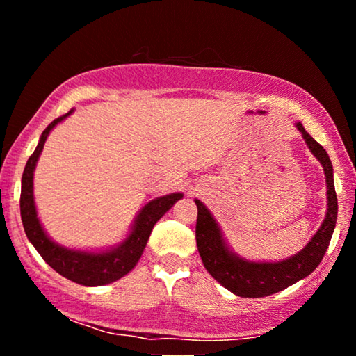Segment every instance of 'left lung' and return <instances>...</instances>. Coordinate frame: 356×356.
<instances>
[{"label": "left lung", "instance_id": "left-lung-1", "mask_svg": "<svg viewBox=\"0 0 356 356\" xmlns=\"http://www.w3.org/2000/svg\"><path fill=\"white\" fill-rule=\"evenodd\" d=\"M306 144L321 161L327 177L328 210L322 226L311 242L297 254L281 262H251L229 251L221 237V231L213 216L201 201L197 206L196 245L204 267L227 291L245 298L267 297L282 291L314 272L325 256L337 220V197L333 180V165L321 144L312 138L303 125L297 124Z\"/></svg>", "mask_w": 356, "mask_h": 356}]
</instances>
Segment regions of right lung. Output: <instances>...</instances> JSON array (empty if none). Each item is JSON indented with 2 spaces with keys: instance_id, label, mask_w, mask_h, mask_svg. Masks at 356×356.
Wrapping results in <instances>:
<instances>
[{
  "instance_id": "1",
  "label": "right lung",
  "mask_w": 356,
  "mask_h": 356,
  "mask_svg": "<svg viewBox=\"0 0 356 356\" xmlns=\"http://www.w3.org/2000/svg\"><path fill=\"white\" fill-rule=\"evenodd\" d=\"M72 111L74 110H70L69 113H65L63 116L53 120V122L42 131L38 147H35L33 155L28 159V163L25 166V171H23L22 177V221L28 240L34 245V248L38 250L42 259H44L53 270H56L59 275H63L64 278L76 282V284L91 287L104 286L122 278L124 275H127L130 270L135 267L136 262L140 261L144 248H146V243L155 222L159 221L179 200H182L184 195L182 193H172V195L156 197V200L146 204L140 215H138L130 236L124 240V243H120L118 248L114 250H110L106 252H84L67 250L63 248L61 245H56L53 240L48 238L39 222L33 196V176L35 163H38L39 155L42 152V149H44L48 134H50L51 129L55 127L56 124H59L61 120L67 118L69 114H72Z\"/></svg>"
}]
</instances>
